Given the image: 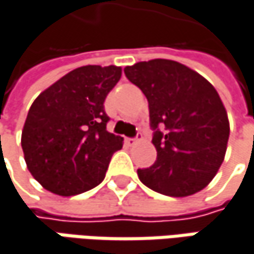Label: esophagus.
Segmentation results:
<instances>
[{"instance_id":"obj_1","label":"esophagus","mask_w":254,"mask_h":254,"mask_svg":"<svg viewBox=\"0 0 254 254\" xmlns=\"http://www.w3.org/2000/svg\"><path fill=\"white\" fill-rule=\"evenodd\" d=\"M139 142V138H127V143L129 146H133Z\"/></svg>"}]
</instances>
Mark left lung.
Instances as JSON below:
<instances>
[{"label":"left lung","instance_id":"1","mask_svg":"<svg viewBox=\"0 0 254 254\" xmlns=\"http://www.w3.org/2000/svg\"><path fill=\"white\" fill-rule=\"evenodd\" d=\"M125 74L148 99L155 130L157 161L138 170L139 180L170 197L201 191L223 164L230 135L227 112L214 86L192 68L167 59L127 66Z\"/></svg>","mask_w":254,"mask_h":254}]
</instances>
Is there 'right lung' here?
I'll list each match as a JSON object with an SVG mask.
<instances>
[{
  "instance_id": "obj_1",
  "label": "right lung",
  "mask_w": 254,
  "mask_h": 254,
  "mask_svg": "<svg viewBox=\"0 0 254 254\" xmlns=\"http://www.w3.org/2000/svg\"><path fill=\"white\" fill-rule=\"evenodd\" d=\"M122 76L118 66H82L33 102L21 133L28 171L46 190L70 197L99 186L124 138L106 130L105 99Z\"/></svg>"
}]
</instances>
